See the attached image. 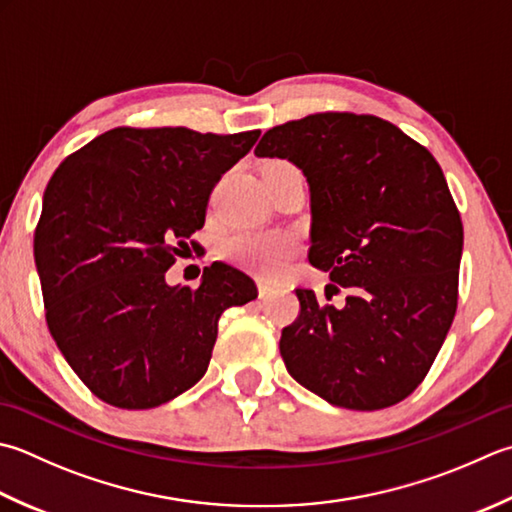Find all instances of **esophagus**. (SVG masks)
I'll list each match as a JSON object with an SVG mask.
<instances>
[{
	"instance_id": "esophagus-1",
	"label": "esophagus",
	"mask_w": 512,
	"mask_h": 512,
	"mask_svg": "<svg viewBox=\"0 0 512 512\" xmlns=\"http://www.w3.org/2000/svg\"><path fill=\"white\" fill-rule=\"evenodd\" d=\"M257 286H259V297H262V299L273 297V293H275V286H270V284H266V282H259Z\"/></svg>"
}]
</instances>
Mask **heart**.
<instances>
[{
	"label": "heart",
	"instance_id": "1",
	"mask_svg": "<svg viewBox=\"0 0 512 512\" xmlns=\"http://www.w3.org/2000/svg\"><path fill=\"white\" fill-rule=\"evenodd\" d=\"M270 166H288L275 162ZM295 250V239L282 233H237L226 239L222 253L230 262L255 270L259 275H275L284 268Z\"/></svg>",
	"mask_w": 512,
	"mask_h": 512
}]
</instances>
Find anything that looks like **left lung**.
<instances>
[{"instance_id":"left-lung-1","label":"left lung","mask_w":512,"mask_h":512,"mask_svg":"<svg viewBox=\"0 0 512 512\" xmlns=\"http://www.w3.org/2000/svg\"><path fill=\"white\" fill-rule=\"evenodd\" d=\"M257 157L293 162L310 188V250L342 306L297 288L282 330L290 377L328 404L379 410L424 382L453 324L464 226L428 150L375 115L317 113L270 128Z\"/></svg>"}]
</instances>
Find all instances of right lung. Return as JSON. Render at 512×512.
<instances>
[{
  "label": "right lung",
  "instance_id": "add662e5",
  "mask_svg": "<svg viewBox=\"0 0 512 512\" xmlns=\"http://www.w3.org/2000/svg\"><path fill=\"white\" fill-rule=\"evenodd\" d=\"M257 137L119 126L50 177L35 228L46 324L102 402L144 410L182 395L206 373L224 310L257 297L253 279L222 262L199 288L166 284L175 257L195 248L215 184Z\"/></svg>",
  "mask_w": 512,
  "mask_h": 512
}]
</instances>
